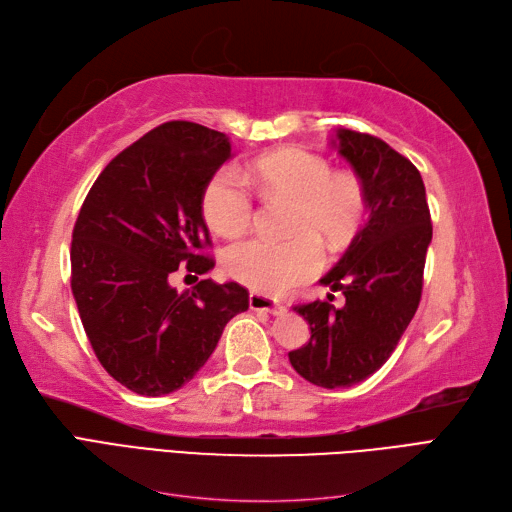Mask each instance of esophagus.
<instances>
[{"label":"esophagus","mask_w":512,"mask_h":512,"mask_svg":"<svg viewBox=\"0 0 512 512\" xmlns=\"http://www.w3.org/2000/svg\"><path fill=\"white\" fill-rule=\"evenodd\" d=\"M250 309H254V312H267L273 316H282L286 312V305L267 297V294L252 292L250 294Z\"/></svg>","instance_id":"1"}]
</instances>
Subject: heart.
I'll list each match as a JSON object with an SVG mask.
<instances>
[{
	"mask_svg": "<svg viewBox=\"0 0 512 512\" xmlns=\"http://www.w3.org/2000/svg\"><path fill=\"white\" fill-rule=\"evenodd\" d=\"M267 194L294 200L286 241L250 237L226 247L224 267L230 277L258 292L277 294L316 275L324 265L318 238L339 252L354 239L365 220L363 185L350 175H333L327 160L301 149L260 158L247 173ZM207 224L224 237L239 235L252 222L254 198L237 168L224 166L203 194Z\"/></svg>",
	"mask_w": 512,
	"mask_h": 512,
	"instance_id": "obj_1",
	"label": "heart"
}]
</instances>
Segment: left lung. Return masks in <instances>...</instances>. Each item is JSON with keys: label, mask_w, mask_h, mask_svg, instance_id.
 Returning a JSON list of instances; mask_svg holds the SVG:
<instances>
[{"label": "left lung", "mask_w": 512, "mask_h": 512, "mask_svg": "<svg viewBox=\"0 0 512 512\" xmlns=\"http://www.w3.org/2000/svg\"><path fill=\"white\" fill-rule=\"evenodd\" d=\"M337 149L361 179L369 220L344 256L320 277L346 303L294 307L309 324V342L288 352L299 376L322 389H346L378 371L416 314L431 243L425 183L416 166L376 136L335 130Z\"/></svg>", "instance_id": "1"}]
</instances>
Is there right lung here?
<instances>
[{"label":"right lung","mask_w":512,"mask_h":512,"mask_svg":"<svg viewBox=\"0 0 512 512\" xmlns=\"http://www.w3.org/2000/svg\"><path fill=\"white\" fill-rule=\"evenodd\" d=\"M232 158L222 132L168 121L108 162L72 232V294L98 361L126 389L168 395L207 363L230 318L250 305L235 282L179 292V271L203 275L207 183Z\"/></svg>","instance_id":"1"}]
</instances>
